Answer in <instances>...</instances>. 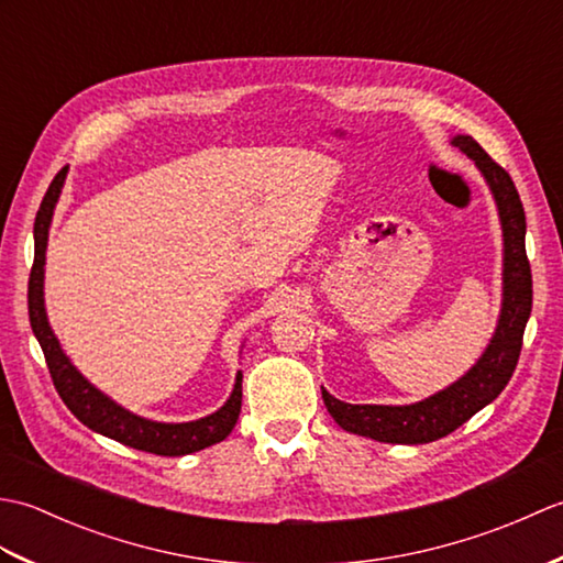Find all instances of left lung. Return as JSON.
Listing matches in <instances>:
<instances>
[{"instance_id": "left-lung-1", "label": "left lung", "mask_w": 563, "mask_h": 563, "mask_svg": "<svg viewBox=\"0 0 563 563\" xmlns=\"http://www.w3.org/2000/svg\"><path fill=\"white\" fill-rule=\"evenodd\" d=\"M452 145L470 157L496 200L500 232H504V300L492 341L466 373L430 397L391 404H345L321 387V399L333 421L355 435L397 445H423L450 435L462 423L492 404L506 389L518 365L522 333L532 312V273L525 254V210L516 184L504 166H498L470 135H454Z\"/></svg>"}]
</instances>
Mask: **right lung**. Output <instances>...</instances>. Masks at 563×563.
<instances>
[{
	"label": "right lung",
	"mask_w": 563,
	"mask_h": 563,
	"mask_svg": "<svg viewBox=\"0 0 563 563\" xmlns=\"http://www.w3.org/2000/svg\"><path fill=\"white\" fill-rule=\"evenodd\" d=\"M67 169L69 166L57 172L53 184L47 186V194L41 202L38 214H35V224H33L35 256H33V268L29 278L31 329L41 343L57 394L67 404V409L75 413L84 426H89L91 430H97V433L142 452L164 454V457H181V454L206 450L214 445V442L224 440L232 433L239 411H242V369H239L234 377L230 399H227L218 411L206 418H198V421L162 423V421H152V418L128 411L125 406L113 401L109 394H103L99 387H93L91 382L75 367V363L69 361L67 353L63 351V345H59L51 321H47L43 285H45L47 232H51L53 212L59 200V194H63Z\"/></svg>",
	"instance_id": "add662e5"
}]
</instances>
